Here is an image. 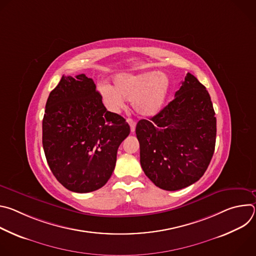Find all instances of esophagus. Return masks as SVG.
Returning <instances> with one entry per match:
<instances>
[{"mask_svg":"<svg viewBox=\"0 0 256 256\" xmlns=\"http://www.w3.org/2000/svg\"><path fill=\"white\" fill-rule=\"evenodd\" d=\"M126 122H128V124H130V132H134V130H136V122H134V120H132V118H128Z\"/></svg>","mask_w":256,"mask_h":256,"instance_id":"1","label":"esophagus"}]
</instances>
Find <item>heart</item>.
Instances as JSON below:
<instances>
[{"instance_id": "b5f03b06", "label": "heart", "mask_w": 256, "mask_h": 256, "mask_svg": "<svg viewBox=\"0 0 256 256\" xmlns=\"http://www.w3.org/2000/svg\"><path fill=\"white\" fill-rule=\"evenodd\" d=\"M169 89V79L156 72L138 75L120 72L114 79V87L108 84L99 86L104 102L112 110L122 108L126 99L132 101L138 114L146 118L156 116L161 110Z\"/></svg>"}]
</instances>
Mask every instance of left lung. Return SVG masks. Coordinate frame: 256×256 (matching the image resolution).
I'll return each mask as SVG.
<instances>
[{
  "mask_svg": "<svg viewBox=\"0 0 256 256\" xmlns=\"http://www.w3.org/2000/svg\"><path fill=\"white\" fill-rule=\"evenodd\" d=\"M140 161L153 184L169 192L188 188L206 172L214 151L216 120L206 87L188 72L175 98L136 128Z\"/></svg>",
  "mask_w": 256,
  "mask_h": 256,
  "instance_id": "8db88e82",
  "label": "left lung"
}]
</instances>
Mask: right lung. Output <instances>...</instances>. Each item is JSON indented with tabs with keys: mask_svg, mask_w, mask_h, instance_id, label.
<instances>
[{
	"mask_svg": "<svg viewBox=\"0 0 256 256\" xmlns=\"http://www.w3.org/2000/svg\"><path fill=\"white\" fill-rule=\"evenodd\" d=\"M130 132L122 116L107 112L93 80L84 74L62 76L50 93L42 146L52 174L70 192L86 194L105 186Z\"/></svg>",
	"mask_w": 256,
	"mask_h": 256,
	"instance_id": "right-lung-1",
	"label": "right lung"
}]
</instances>
